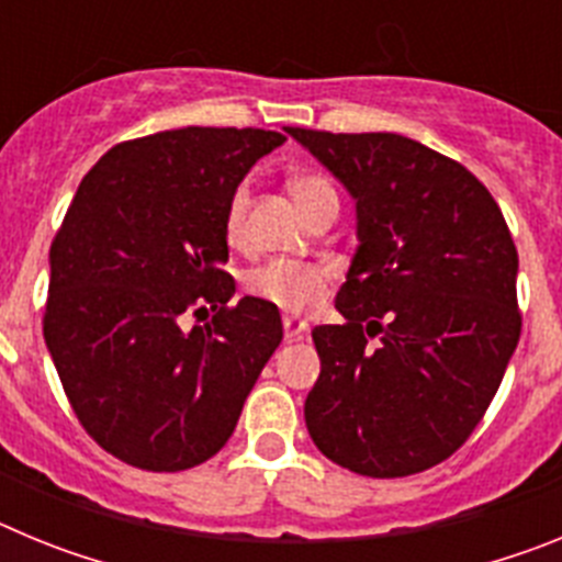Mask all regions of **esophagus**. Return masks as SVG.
<instances>
[{
	"instance_id": "obj_1",
	"label": "esophagus",
	"mask_w": 562,
	"mask_h": 562,
	"mask_svg": "<svg viewBox=\"0 0 562 562\" xmlns=\"http://www.w3.org/2000/svg\"><path fill=\"white\" fill-rule=\"evenodd\" d=\"M306 321L304 317H297V315H284V337L286 340H301V335L306 331Z\"/></svg>"
}]
</instances>
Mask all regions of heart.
<instances>
[{
    "mask_svg": "<svg viewBox=\"0 0 562 562\" xmlns=\"http://www.w3.org/2000/svg\"><path fill=\"white\" fill-rule=\"evenodd\" d=\"M292 200L301 207L306 220H315L326 207H337V191L324 173H295L286 182ZM245 211H247V186H238L231 193L225 207V238L231 245H238L245 238ZM335 270L326 265H312V261H286V258H272L265 265L252 267L245 276V290L265 304L278 306L284 312H306L324 297L326 284L331 281Z\"/></svg>",
    "mask_w": 562,
    "mask_h": 562,
    "instance_id": "b5f03b06",
    "label": "heart"
}]
</instances>
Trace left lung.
Returning <instances> with one entry per match:
<instances>
[{
	"label": "left lung",
	"mask_w": 562,
	"mask_h": 562,
	"mask_svg": "<svg viewBox=\"0 0 562 562\" xmlns=\"http://www.w3.org/2000/svg\"><path fill=\"white\" fill-rule=\"evenodd\" d=\"M286 132L349 188L360 236L346 324L312 331V441L369 479L430 470L479 428L518 346L513 233L473 173L411 137Z\"/></svg>",
	"instance_id": "8db88e82"
}]
</instances>
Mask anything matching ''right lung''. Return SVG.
Segmentation results:
<instances>
[{
    "mask_svg": "<svg viewBox=\"0 0 562 562\" xmlns=\"http://www.w3.org/2000/svg\"><path fill=\"white\" fill-rule=\"evenodd\" d=\"M284 140L233 126L146 134L78 186L49 245L44 340L81 428L114 459L177 473L231 439L284 326L258 297L231 304L225 207Z\"/></svg>",
    "mask_w": 562,
    "mask_h": 562,
    "instance_id": "add662e5",
    "label": "right lung"
}]
</instances>
